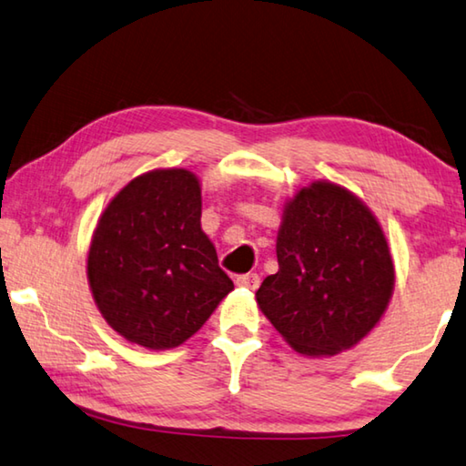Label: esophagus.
Listing matches in <instances>:
<instances>
[{
  "mask_svg": "<svg viewBox=\"0 0 466 466\" xmlns=\"http://www.w3.org/2000/svg\"><path fill=\"white\" fill-rule=\"evenodd\" d=\"M236 286L240 288H248V290H255L257 286H259V276L257 273H240V276H236Z\"/></svg>",
  "mask_w": 466,
  "mask_h": 466,
  "instance_id": "1",
  "label": "esophagus"
}]
</instances>
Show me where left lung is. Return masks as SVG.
Listing matches in <instances>:
<instances>
[{
  "label": "left lung",
  "mask_w": 466,
  "mask_h": 466,
  "mask_svg": "<svg viewBox=\"0 0 466 466\" xmlns=\"http://www.w3.org/2000/svg\"><path fill=\"white\" fill-rule=\"evenodd\" d=\"M279 269L257 290L261 311L300 354L350 349L373 329L394 290L386 236L357 197L313 182L286 205Z\"/></svg>",
  "instance_id": "left-lung-1"
}]
</instances>
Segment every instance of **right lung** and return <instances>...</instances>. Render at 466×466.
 Masks as SVG:
<instances>
[{
	"mask_svg": "<svg viewBox=\"0 0 466 466\" xmlns=\"http://www.w3.org/2000/svg\"><path fill=\"white\" fill-rule=\"evenodd\" d=\"M86 271L109 326L153 350L187 342L234 288L201 230V187L188 169L127 184L103 211Z\"/></svg>",
	"mask_w": 466,
	"mask_h": 466,
	"instance_id": "obj_1",
	"label": "right lung"
}]
</instances>
